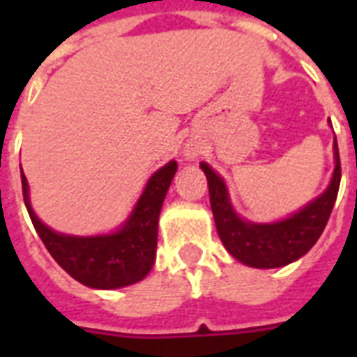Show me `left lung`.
Here are the masks:
<instances>
[{"mask_svg": "<svg viewBox=\"0 0 357 357\" xmlns=\"http://www.w3.org/2000/svg\"><path fill=\"white\" fill-rule=\"evenodd\" d=\"M335 172L329 189L319 195L314 202L277 224H248L233 212L224 181L208 164H201L208 179L210 206L216 222V229L224 247L233 258L247 264L250 268H281L298 260L314 247L321 237L329 222L340 185V156L335 139Z\"/></svg>", "mask_w": 357, "mask_h": 357, "instance_id": "1", "label": "left lung"}]
</instances>
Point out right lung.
I'll return each mask as SVG.
<instances>
[{
  "mask_svg": "<svg viewBox=\"0 0 357 357\" xmlns=\"http://www.w3.org/2000/svg\"><path fill=\"white\" fill-rule=\"evenodd\" d=\"M176 170L178 164L172 160L156 172L149 179L147 189L141 195L128 224L114 235L102 237H68L51 231L30 206L24 174L22 195L40 239L68 275L93 289H118L141 281L155 264L158 216Z\"/></svg>",
  "mask_w": 357,
  "mask_h": 357,
  "instance_id": "right-lung-1",
  "label": "right lung"
}]
</instances>
